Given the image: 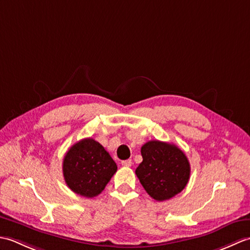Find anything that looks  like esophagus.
Here are the masks:
<instances>
[{
	"mask_svg": "<svg viewBox=\"0 0 250 250\" xmlns=\"http://www.w3.org/2000/svg\"><path fill=\"white\" fill-rule=\"evenodd\" d=\"M121 164L124 167H131L132 166V160L131 159H128V160H124V161H121Z\"/></svg>",
	"mask_w": 250,
	"mask_h": 250,
	"instance_id": "34e87169",
	"label": "esophagus"
}]
</instances>
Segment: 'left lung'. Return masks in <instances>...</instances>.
Instances as JSON below:
<instances>
[{
    "label": "left lung",
    "mask_w": 250,
    "mask_h": 250,
    "mask_svg": "<svg viewBox=\"0 0 250 250\" xmlns=\"http://www.w3.org/2000/svg\"><path fill=\"white\" fill-rule=\"evenodd\" d=\"M141 153L143 161L135 174L152 199L166 201L182 192L190 177V164L183 150L169 143L149 141Z\"/></svg>",
    "instance_id": "left-lung-1"
}]
</instances>
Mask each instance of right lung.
<instances>
[{
    "mask_svg": "<svg viewBox=\"0 0 250 250\" xmlns=\"http://www.w3.org/2000/svg\"><path fill=\"white\" fill-rule=\"evenodd\" d=\"M62 168L68 188L84 198H93L104 190L117 164L99 142L83 139L68 149Z\"/></svg>",
    "mask_w": 250,
    "mask_h": 250,
    "instance_id": "add662e5",
    "label": "right lung"
}]
</instances>
